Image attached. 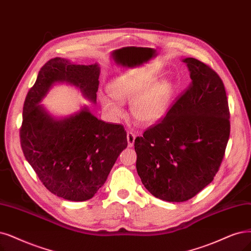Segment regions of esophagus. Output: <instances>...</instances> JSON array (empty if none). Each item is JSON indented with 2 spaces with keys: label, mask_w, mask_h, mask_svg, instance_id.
<instances>
[{
  "label": "esophagus",
  "mask_w": 251,
  "mask_h": 251,
  "mask_svg": "<svg viewBox=\"0 0 251 251\" xmlns=\"http://www.w3.org/2000/svg\"><path fill=\"white\" fill-rule=\"evenodd\" d=\"M134 141H135V135H134V133H132V132H130V131H128V132H127V143H128V147H129V148L133 147Z\"/></svg>",
  "instance_id": "obj_1"
}]
</instances>
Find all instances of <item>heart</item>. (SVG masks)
Returning <instances> with one entry per match:
<instances>
[{
    "label": "heart",
    "mask_w": 251,
    "mask_h": 251,
    "mask_svg": "<svg viewBox=\"0 0 251 251\" xmlns=\"http://www.w3.org/2000/svg\"><path fill=\"white\" fill-rule=\"evenodd\" d=\"M155 76L145 73H131L111 80L108 92L100 95V102L106 115L117 121L123 116L121 105L116 101L130 102V113L137 123L152 125L161 120L172 103L175 85L170 78H162L153 84Z\"/></svg>",
    "instance_id": "heart-1"
}]
</instances>
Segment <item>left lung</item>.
<instances>
[{
    "label": "left lung",
    "instance_id": "obj_1",
    "mask_svg": "<svg viewBox=\"0 0 251 251\" xmlns=\"http://www.w3.org/2000/svg\"><path fill=\"white\" fill-rule=\"evenodd\" d=\"M191 87L160 123L134 141L136 171L157 199L188 201L218 172L229 136V110L225 85L208 65L182 60Z\"/></svg>",
    "mask_w": 251,
    "mask_h": 251
}]
</instances>
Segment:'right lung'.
<instances>
[{
  "mask_svg": "<svg viewBox=\"0 0 251 251\" xmlns=\"http://www.w3.org/2000/svg\"><path fill=\"white\" fill-rule=\"evenodd\" d=\"M99 74L97 63L76 65L53 58L40 69L24 104L21 145L25 159L46 188L67 201L95 196L126 149L127 134L122 125L97 119L87 105L55 117L40 103L53 86L66 83L95 104Z\"/></svg>",
  "mask_w": 251,
  "mask_h": 251,
  "instance_id": "obj_1",
  "label": "right lung"
}]
</instances>
